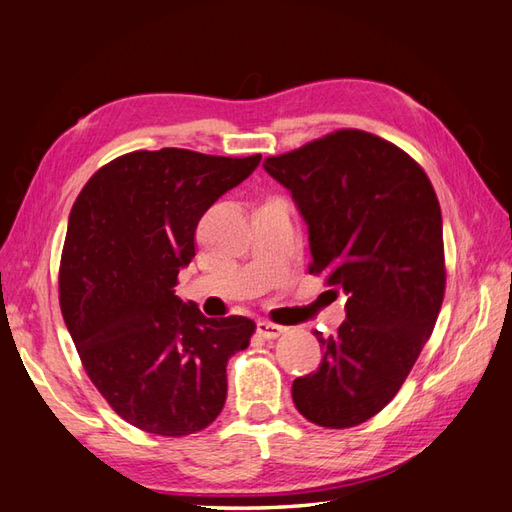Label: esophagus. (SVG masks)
<instances>
[{"instance_id":"1","label":"esophagus","mask_w":512,"mask_h":512,"mask_svg":"<svg viewBox=\"0 0 512 512\" xmlns=\"http://www.w3.org/2000/svg\"><path fill=\"white\" fill-rule=\"evenodd\" d=\"M286 326H277V324H270V322H257V333L259 337L264 339H277L286 333Z\"/></svg>"}]
</instances>
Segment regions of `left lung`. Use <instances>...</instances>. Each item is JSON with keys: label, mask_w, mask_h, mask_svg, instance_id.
Returning <instances> with one entry per match:
<instances>
[{"label": "left lung", "mask_w": 512, "mask_h": 512, "mask_svg": "<svg viewBox=\"0 0 512 512\" xmlns=\"http://www.w3.org/2000/svg\"><path fill=\"white\" fill-rule=\"evenodd\" d=\"M264 170L304 217L310 273L348 297L337 333L315 330L324 357L293 382L295 408L317 426H357L397 395L442 308L437 195L415 159L364 130L268 157Z\"/></svg>", "instance_id": "1"}]
</instances>
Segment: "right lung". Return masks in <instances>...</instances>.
<instances>
[{
    "label": "right lung",
    "mask_w": 512,
    "mask_h": 512,
    "mask_svg": "<svg viewBox=\"0 0 512 512\" xmlns=\"http://www.w3.org/2000/svg\"><path fill=\"white\" fill-rule=\"evenodd\" d=\"M262 155L135 150L99 168L68 217L59 306L82 364L128 424L182 437L213 424L248 317L210 319L175 295L199 219Z\"/></svg>",
    "instance_id": "obj_1"
}]
</instances>
